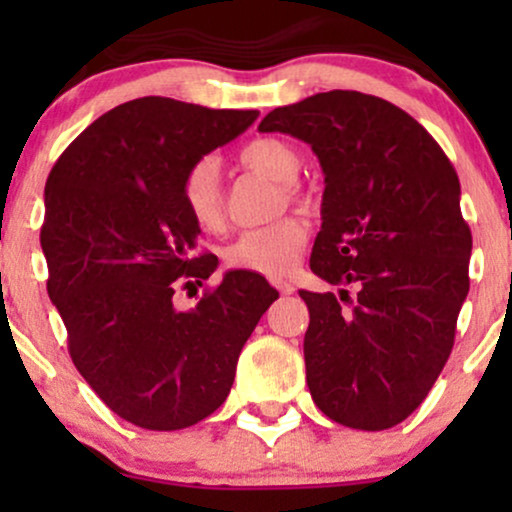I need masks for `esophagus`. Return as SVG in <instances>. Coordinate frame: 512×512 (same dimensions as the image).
Segmentation results:
<instances>
[{"instance_id": "34e87169", "label": "esophagus", "mask_w": 512, "mask_h": 512, "mask_svg": "<svg viewBox=\"0 0 512 512\" xmlns=\"http://www.w3.org/2000/svg\"><path fill=\"white\" fill-rule=\"evenodd\" d=\"M279 289L284 291V293H296L298 286L296 284H279Z\"/></svg>"}]
</instances>
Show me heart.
<instances>
[{"label":"heart","instance_id":"heart-1","mask_svg":"<svg viewBox=\"0 0 512 512\" xmlns=\"http://www.w3.org/2000/svg\"><path fill=\"white\" fill-rule=\"evenodd\" d=\"M240 262L250 264V267L262 269L267 274H284L289 272L298 257V243L291 233H286L284 228L274 226L257 243H243L238 252Z\"/></svg>","mask_w":512,"mask_h":512}]
</instances>
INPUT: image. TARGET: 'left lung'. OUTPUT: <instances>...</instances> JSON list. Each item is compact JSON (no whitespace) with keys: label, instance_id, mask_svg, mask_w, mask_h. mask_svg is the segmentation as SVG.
I'll return each mask as SVG.
<instances>
[{"label":"left lung","instance_id":"8db88e82","mask_svg":"<svg viewBox=\"0 0 512 512\" xmlns=\"http://www.w3.org/2000/svg\"><path fill=\"white\" fill-rule=\"evenodd\" d=\"M305 142L322 281L305 380L327 419L354 424L397 407L448 358L469 289V226L450 158L392 88L320 96Z\"/></svg>","mask_w":512,"mask_h":512}]
</instances>
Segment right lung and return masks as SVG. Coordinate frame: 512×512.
I'll use <instances>...</instances> for the list:
<instances>
[{
    "label": "right lung",
    "instance_id": "add662e5",
    "mask_svg": "<svg viewBox=\"0 0 512 512\" xmlns=\"http://www.w3.org/2000/svg\"><path fill=\"white\" fill-rule=\"evenodd\" d=\"M233 139L226 110L158 84L117 101L72 144L45 223L48 296L76 373L134 416L221 404L236 380L190 325L223 187L238 178Z\"/></svg>",
    "mask_w": 512,
    "mask_h": 512
}]
</instances>
